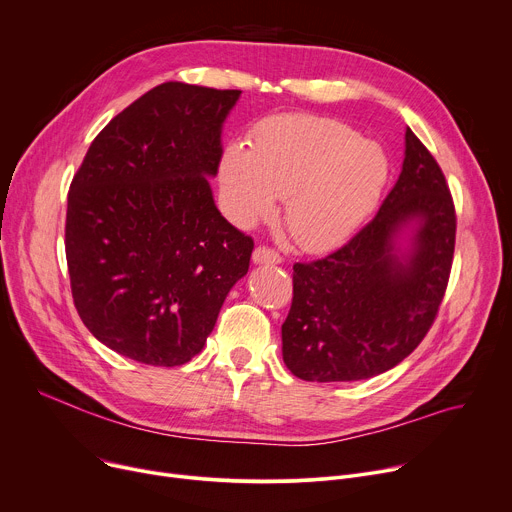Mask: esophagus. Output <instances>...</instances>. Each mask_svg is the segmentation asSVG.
<instances>
[{"label":"esophagus","mask_w":512,"mask_h":512,"mask_svg":"<svg viewBox=\"0 0 512 512\" xmlns=\"http://www.w3.org/2000/svg\"><path fill=\"white\" fill-rule=\"evenodd\" d=\"M252 260L256 264H279L281 262V256L279 252H275L273 248H266V246H258L252 254Z\"/></svg>","instance_id":"34e87169"}]
</instances>
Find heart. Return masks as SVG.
<instances>
[{
    "label": "heart",
    "mask_w": 512,
    "mask_h": 512,
    "mask_svg": "<svg viewBox=\"0 0 512 512\" xmlns=\"http://www.w3.org/2000/svg\"><path fill=\"white\" fill-rule=\"evenodd\" d=\"M388 175L380 144L318 115L264 119L248 150L229 146L219 169L227 213L237 225L270 219L277 198H285V227L310 252L349 239L376 208Z\"/></svg>",
    "instance_id": "1"
}]
</instances>
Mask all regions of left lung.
Here are the masks:
<instances>
[{
  "mask_svg": "<svg viewBox=\"0 0 512 512\" xmlns=\"http://www.w3.org/2000/svg\"><path fill=\"white\" fill-rule=\"evenodd\" d=\"M413 224L407 249L403 228ZM444 173L409 128L403 169L376 217L345 246L293 264L283 362L308 382H349L401 364L436 320L455 254Z\"/></svg>",
  "mask_w": 512,
  "mask_h": 512,
  "instance_id": "8db88e82",
  "label": "left lung"
}]
</instances>
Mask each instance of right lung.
<instances>
[{
	"instance_id": "add662e5",
	"label": "right lung",
	"mask_w": 512,
	"mask_h": 512,
	"mask_svg": "<svg viewBox=\"0 0 512 512\" xmlns=\"http://www.w3.org/2000/svg\"><path fill=\"white\" fill-rule=\"evenodd\" d=\"M239 95L155 86L99 132L70 184L74 306L97 341L134 362H190L248 273L254 239L219 213L208 184Z\"/></svg>"
}]
</instances>
